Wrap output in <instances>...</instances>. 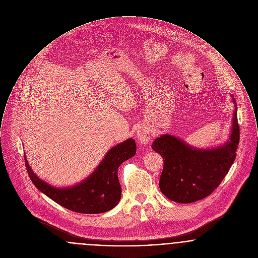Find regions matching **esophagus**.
<instances>
[{
	"label": "esophagus",
	"instance_id": "1",
	"mask_svg": "<svg viewBox=\"0 0 258 258\" xmlns=\"http://www.w3.org/2000/svg\"><path fill=\"white\" fill-rule=\"evenodd\" d=\"M150 131H149V128L147 127H140L138 130H137V139L138 141L141 143V144H144V145H147L149 144V141H150Z\"/></svg>",
	"mask_w": 258,
	"mask_h": 258
}]
</instances>
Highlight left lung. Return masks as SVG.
Masks as SVG:
<instances>
[{"label":"left lung","mask_w":258,"mask_h":258,"mask_svg":"<svg viewBox=\"0 0 258 258\" xmlns=\"http://www.w3.org/2000/svg\"><path fill=\"white\" fill-rule=\"evenodd\" d=\"M231 97L235 109L229 139L223 145L199 149L169 134L153 142L151 149L164 159L159 187L171 201L188 204L203 199L217 188L230 170L240 140L237 105Z\"/></svg>","instance_id":"obj_1"}]
</instances>
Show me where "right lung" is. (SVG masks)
Returning a JSON list of instances; mask_svg holds the SVG:
<instances>
[{
    "instance_id": "right-lung-1",
    "label": "right lung",
    "mask_w": 258,
    "mask_h": 258,
    "mask_svg": "<svg viewBox=\"0 0 258 258\" xmlns=\"http://www.w3.org/2000/svg\"><path fill=\"white\" fill-rule=\"evenodd\" d=\"M135 140L129 138L112 147L95 170L75 185L56 187L37 176L28 163L25 165L34 185L48 198L70 211L81 214H102L113 209L121 198L117 170L125 160L136 154Z\"/></svg>"
}]
</instances>
